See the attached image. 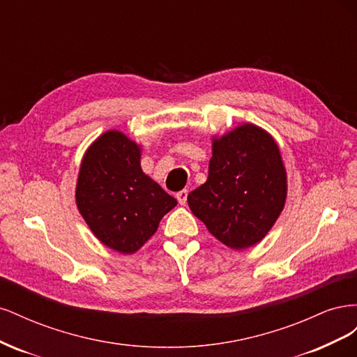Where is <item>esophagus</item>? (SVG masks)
<instances>
[{
	"label": "esophagus",
	"instance_id": "esophagus-1",
	"mask_svg": "<svg viewBox=\"0 0 357 357\" xmlns=\"http://www.w3.org/2000/svg\"><path fill=\"white\" fill-rule=\"evenodd\" d=\"M188 190L186 189H183V190H180V192H177V195H176V198H177V201H178V204L180 205H185L186 202H188Z\"/></svg>",
	"mask_w": 357,
	"mask_h": 357
}]
</instances>
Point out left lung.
I'll use <instances>...</instances> for the list:
<instances>
[{
  "label": "left lung",
  "instance_id": "obj_1",
  "mask_svg": "<svg viewBox=\"0 0 357 357\" xmlns=\"http://www.w3.org/2000/svg\"><path fill=\"white\" fill-rule=\"evenodd\" d=\"M287 176L280 149L253 123L213 137L207 181L188 195L210 234L234 250L264 240L284 208Z\"/></svg>",
  "mask_w": 357,
  "mask_h": 357
}]
</instances>
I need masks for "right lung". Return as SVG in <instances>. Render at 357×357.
Wrapping results in <instances>:
<instances>
[{"label": "right lung", "instance_id": "1", "mask_svg": "<svg viewBox=\"0 0 357 357\" xmlns=\"http://www.w3.org/2000/svg\"><path fill=\"white\" fill-rule=\"evenodd\" d=\"M142 147L121 131H107L86 150L75 202L93 235L113 250L131 255L156 231L177 199L144 174Z\"/></svg>", "mask_w": 357, "mask_h": 357}]
</instances>
